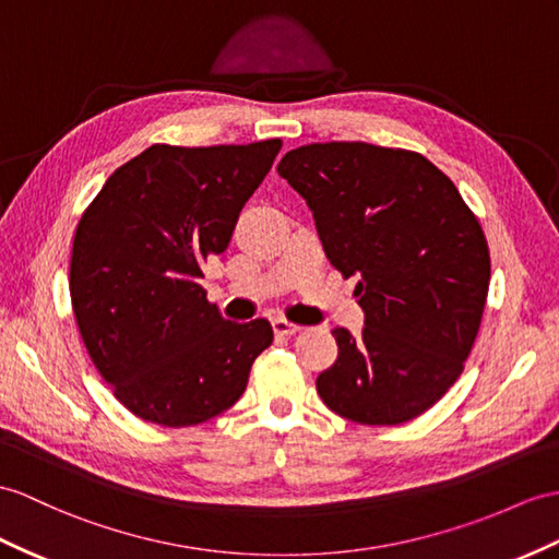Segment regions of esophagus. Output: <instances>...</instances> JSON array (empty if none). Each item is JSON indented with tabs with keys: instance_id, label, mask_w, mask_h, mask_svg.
I'll return each instance as SVG.
<instances>
[{
	"instance_id": "esophagus-1",
	"label": "esophagus",
	"mask_w": 559,
	"mask_h": 559,
	"mask_svg": "<svg viewBox=\"0 0 559 559\" xmlns=\"http://www.w3.org/2000/svg\"><path fill=\"white\" fill-rule=\"evenodd\" d=\"M272 330H275L277 334H296V332H301V324H294L284 318H275L272 320Z\"/></svg>"
}]
</instances>
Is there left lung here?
<instances>
[{
  "instance_id": "1",
  "label": "left lung",
  "mask_w": 559,
  "mask_h": 559,
  "mask_svg": "<svg viewBox=\"0 0 559 559\" xmlns=\"http://www.w3.org/2000/svg\"><path fill=\"white\" fill-rule=\"evenodd\" d=\"M277 173L306 199L330 263L360 277L362 334L334 330L320 399L358 425L415 419L457 382L479 334L491 280L479 221L451 177L407 148L306 144Z\"/></svg>"
}]
</instances>
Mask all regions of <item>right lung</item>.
I'll return each mask as SVG.
<instances>
[{"label": "right lung", "instance_id": "add662e5", "mask_svg": "<svg viewBox=\"0 0 559 559\" xmlns=\"http://www.w3.org/2000/svg\"><path fill=\"white\" fill-rule=\"evenodd\" d=\"M282 140L154 144L108 177L75 227L71 301L90 358L140 419L194 427L233 407L272 326L223 320L199 284Z\"/></svg>", "mask_w": 559, "mask_h": 559}]
</instances>
